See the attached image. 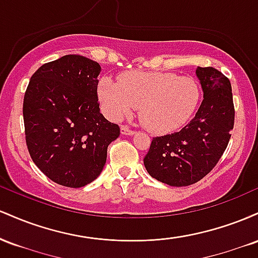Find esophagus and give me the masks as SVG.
<instances>
[{
    "mask_svg": "<svg viewBox=\"0 0 258 258\" xmlns=\"http://www.w3.org/2000/svg\"><path fill=\"white\" fill-rule=\"evenodd\" d=\"M121 133L126 136H133L136 133V131H133V130H131L127 126H121Z\"/></svg>",
    "mask_w": 258,
    "mask_h": 258,
    "instance_id": "obj_1",
    "label": "esophagus"
}]
</instances>
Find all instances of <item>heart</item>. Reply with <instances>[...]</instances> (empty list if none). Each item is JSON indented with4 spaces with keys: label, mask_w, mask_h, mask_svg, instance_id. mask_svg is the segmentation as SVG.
<instances>
[{
    "label": "heart",
    "mask_w": 258,
    "mask_h": 258,
    "mask_svg": "<svg viewBox=\"0 0 258 258\" xmlns=\"http://www.w3.org/2000/svg\"><path fill=\"white\" fill-rule=\"evenodd\" d=\"M98 94L115 120L139 108L141 122L153 133H167L185 125L200 99L197 81L173 73L130 72L121 74L119 84L105 78Z\"/></svg>",
    "instance_id": "1"
}]
</instances>
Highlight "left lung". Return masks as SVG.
Here are the masks:
<instances>
[{
	"label": "left lung",
	"mask_w": 258,
	"mask_h": 258,
	"mask_svg": "<svg viewBox=\"0 0 258 258\" xmlns=\"http://www.w3.org/2000/svg\"><path fill=\"white\" fill-rule=\"evenodd\" d=\"M204 99L195 117L178 132L153 138L144 166L153 178L172 186L199 182L216 166L229 143L234 104L229 79L198 67Z\"/></svg>",
	"instance_id": "8db88e82"
}]
</instances>
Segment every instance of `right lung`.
I'll list each match as a JSON object with an SVG mask.
<instances>
[{
    "label": "right lung",
    "mask_w": 258,
    "mask_h": 258,
    "mask_svg": "<svg viewBox=\"0 0 258 258\" xmlns=\"http://www.w3.org/2000/svg\"><path fill=\"white\" fill-rule=\"evenodd\" d=\"M100 65L78 54L43 64L26 88L23 116L32 161L53 182L81 188L93 182L120 127L100 114Z\"/></svg>",
    "instance_id": "obj_1"
}]
</instances>
